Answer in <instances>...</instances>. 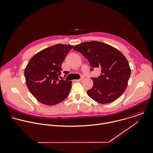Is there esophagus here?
Returning a JSON list of instances; mask_svg holds the SVG:
<instances>
[{"label": "esophagus", "instance_id": "esophagus-1", "mask_svg": "<svg viewBox=\"0 0 153 153\" xmlns=\"http://www.w3.org/2000/svg\"><path fill=\"white\" fill-rule=\"evenodd\" d=\"M83 80V77H82V78H80V79H78V80H75V81L76 82H81V81H82Z\"/></svg>", "mask_w": 153, "mask_h": 153}]
</instances>
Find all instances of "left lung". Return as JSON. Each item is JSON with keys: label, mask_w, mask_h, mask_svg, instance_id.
I'll return each mask as SVG.
<instances>
[{"label": "left lung", "mask_w": 153, "mask_h": 153, "mask_svg": "<svg viewBox=\"0 0 153 153\" xmlns=\"http://www.w3.org/2000/svg\"><path fill=\"white\" fill-rule=\"evenodd\" d=\"M74 50L88 60L92 68H100L98 77L91 78L93 86L87 93L96 102L106 104L118 99L125 91L131 75V68L125 57L117 48L99 41L84 42Z\"/></svg>", "instance_id": "left-lung-1"}]
</instances>
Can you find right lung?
Returning <instances> with one entry per match:
<instances>
[{
  "mask_svg": "<svg viewBox=\"0 0 153 153\" xmlns=\"http://www.w3.org/2000/svg\"><path fill=\"white\" fill-rule=\"evenodd\" d=\"M73 47L70 45H54L36 54L28 63L24 71L26 84L40 103L55 105L68 96L72 82L59 77L61 64Z\"/></svg>",
  "mask_w": 153,
  "mask_h": 153,
  "instance_id": "add662e5",
  "label": "right lung"
}]
</instances>
